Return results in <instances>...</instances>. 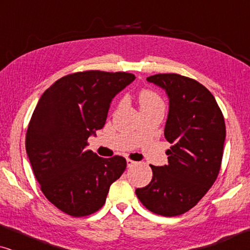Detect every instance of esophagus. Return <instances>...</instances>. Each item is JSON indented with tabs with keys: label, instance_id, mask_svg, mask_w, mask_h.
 <instances>
[{
	"label": "esophagus",
	"instance_id": "1",
	"mask_svg": "<svg viewBox=\"0 0 250 250\" xmlns=\"http://www.w3.org/2000/svg\"><path fill=\"white\" fill-rule=\"evenodd\" d=\"M136 164V162H134V160H131V159H127L126 160V165H127V167H132L134 166Z\"/></svg>",
	"mask_w": 250,
	"mask_h": 250
}]
</instances>
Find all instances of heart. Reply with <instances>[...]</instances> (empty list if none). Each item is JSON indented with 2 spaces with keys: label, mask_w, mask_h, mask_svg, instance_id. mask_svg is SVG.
I'll return each instance as SVG.
<instances>
[{
  "label": "heart",
  "mask_w": 250,
  "mask_h": 250,
  "mask_svg": "<svg viewBox=\"0 0 250 250\" xmlns=\"http://www.w3.org/2000/svg\"><path fill=\"white\" fill-rule=\"evenodd\" d=\"M139 104L140 109H150L156 107H164L162 98L155 92L150 90H143L139 94Z\"/></svg>",
  "instance_id": "obj_1"
}]
</instances>
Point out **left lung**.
Instances as JSON below:
<instances>
[{
    "label": "left lung",
    "instance_id": "left-lung-1",
    "mask_svg": "<svg viewBox=\"0 0 250 250\" xmlns=\"http://www.w3.org/2000/svg\"><path fill=\"white\" fill-rule=\"evenodd\" d=\"M149 83L165 90L169 100L165 138L168 165L153 166L152 180L135 193L146 209L177 216L196 206L217 179L225 141V123L213 94L192 78L157 74Z\"/></svg>",
    "mask_w": 250,
    "mask_h": 250
}]
</instances>
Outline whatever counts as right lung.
Segmentation results:
<instances>
[{"label": "right lung", "mask_w": 250, "mask_h": 250, "mask_svg": "<svg viewBox=\"0 0 250 250\" xmlns=\"http://www.w3.org/2000/svg\"><path fill=\"white\" fill-rule=\"evenodd\" d=\"M134 80L122 71L67 75L44 92L33 112L26 151L34 175L47 200L70 216L100 209L124 173L125 158H102L86 146L104 126L112 99Z\"/></svg>", "instance_id": "right-lung-1"}]
</instances>
